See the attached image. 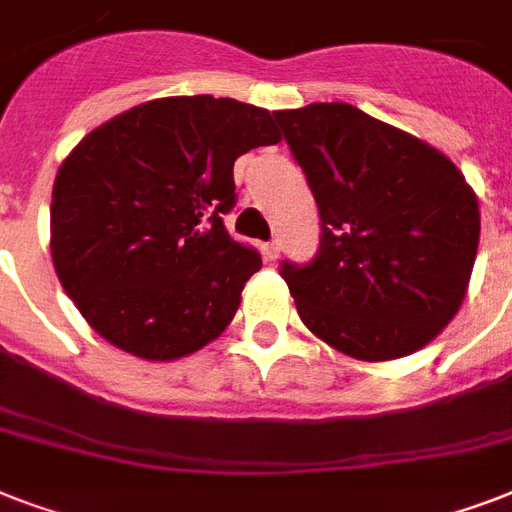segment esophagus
Segmentation results:
<instances>
[{"instance_id":"obj_1","label":"esophagus","mask_w":512,"mask_h":512,"mask_svg":"<svg viewBox=\"0 0 512 512\" xmlns=\"http://www.w3.org/2000/svg\"><path fill=\"white\" fill-rule=\"evenodd\" d=\"M263 255L268 263H276V257H279V241H268L263 247Z\"/></svg>"}]
</instances>
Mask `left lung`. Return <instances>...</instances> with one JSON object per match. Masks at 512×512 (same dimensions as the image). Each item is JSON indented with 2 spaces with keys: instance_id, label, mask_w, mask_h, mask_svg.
<instances>
[{
  "instance_id": "8db88e82",
  "label": "left lung",
  "mask_w": 512,
  "mask_h": 512,
  "mask_svg": "<svg viewBox=\"0 0 512 512\" xmlns=\"http://www.w3.org/2000/svg\"><path fill=\"white\" fill-rule=\"evenodd\" d=\"M273 116L321 215L316 260L281 265L303 324L358 361L425 348L468 295L476 191L438 148L348 103Z\"/></svg>"
}]
</instances>
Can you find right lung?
Instances as JSON below:
<instances>
[{
    "label": "right lung",
    "mask_w": 512,
    "mask_h": 512,
    "mask_svg": "<svg viewBox=\"0 0 512 512\" xmlns=\"http://www.w3.org/2000/svg\"><path fill=\"white\" fill-rule=\"evenodd\" d=\"M279 140L271 111L212 95L148 100L79 140L52 185L50 249L103 340L175 361L223 335L263 268L220 217L233 162Z\"/></svg>",
    "instance_id": "right-lung-1"
}]
</instances>
